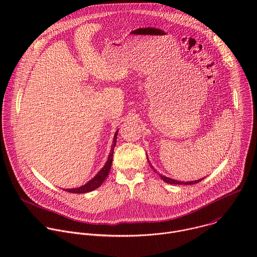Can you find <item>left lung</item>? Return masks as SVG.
Segmentation results:
<instances>
[{
	"instance_id": "8db88e82",
	"label": "left lung",
	"mask_w": 257,
	"mask_h": 257,
	"mask_svg": "<svg viewBox=\"0 0 257 257\" xmlns=\"http://www.w3.org/2000/svg\"><path fill=\"white\" fill-rule=\"evenodd\" d=\"M152 167V166H151ZM154 168V167H152ZM160 177L162 178V180H164L166 183H169V184H183V185H192V184H195V183H198L200 181H202V179H199V180H196V181H190V182H181V181H176V180H173V179H170L168 177H165V176H162L160 175Z\"/></svg>"
}]
</instances>
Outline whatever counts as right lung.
Segmentation results:
<instances>
[{
	"label": "right lung",
	"instance_id": "1",
	"mask_svg": "<svg viewBox=\"0 0 257 257\" xmlns=\"http://www.w3.org/2000/svg\"><path fill=\"white\" fill-rule=\"evenodd\" d=\"M117 133L115 134L114 136V140H113V145H112V151L111 153H109L108 155V159L104 165V167L96 174V176L94 178H92L89 182H87L85 185L79 187V188H74V189H66V191L68 192H71V193H86V192H90L94 189H96L97 187H99L102 182L105 180L106 176L108 175L109 173V169H111V166H112V162H113V155H114V149H115V145H116V142H117Z\"/></svg>",
	"mask_w": 257,
	"mask_h": 257
}]
</instances>
